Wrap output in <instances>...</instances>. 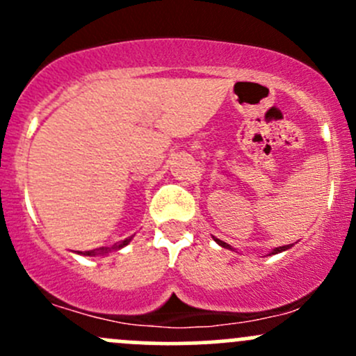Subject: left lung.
Segmentation results:
<instances>
[{
    "label": "left lung",
    "mask_w": 356,
    "mask_h": 356,
    "mask_svg": "<svg viewBox=\"0 0 356 356\" xmlns=\"http://www.w3.org/2000/svg\"><path fill=\"white\" fill-rule=\"evenodd\" d=\"M215 241L218 243V245L220 246H224V248H231L227 245V243H224V241H220V239H215ZM291 248V245H286V246H279V248H275L274 251H272V254H275V253H281V251H284V250H289Z\"/></svg>",
    "instance_id": "left-lung-1"
}]
</instances>
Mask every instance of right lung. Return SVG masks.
<instances>
[{
    "instance_id": "add662e5",
    "label": "right lung",
    "mask_w": 356,
    "mask_h": 356,
    "mask_svg": "<svg viewBox=\"0 0 356 356\" xmlns=\"http://www.w3.org/2000/svg\"><path fill=\"white\" fill-rule=\"evenodd\" d=\"M129 243V239H125V241H122V243H118V245H115L113 248H111V250H118V248H122V246H125ZM110 248H99V250H91V251H86L84 254H88V257H91V254H103V253H108V251H111Z\"/></svg>"
}]
</instances>
